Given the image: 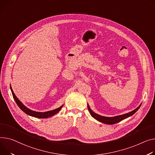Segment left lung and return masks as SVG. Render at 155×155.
I'll use <instances>...</instances> for the list:
<instances>
[{"mask_svg": "<svg viewBox=\"0 0 155 155\" xmlns=\"http://www.w3.org/2000/svg\"><path fill=\"white\" fill-rule=\"evenodd\" d=\"M141 105L137 108L135 110H134L133 111L129 112L128 113H126V114L124 115H119V116H117V117H103L101 115H99L97 113H94L93 111L89 107V106L88 105V109L91 115L92 116V117H94L95 119H96L97 120L101 122V123H105V124H108V125H113V124H115V123H118L121 121H122L123 120H124L131 115H133L134 113H135L140 107Z\"/></svg>", "mask_w": 155, "mask_h": 155, "instance_id": "1", "label": "left lung"}]
</instances>
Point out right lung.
Wrapping results in <instances>:
<instances>
[{
  "label": "right lung",
  "mask_w": 155,
  "mask_h": 155,
  "mask_svg": "<svg viewBox=\"0 0 155 155\" xmlns=\"http://www.w3.org/2000/svg\"><path fill=\"white\" fill-rule=\"evenodd\" d=\"M10 89H11V91H12V95H13V97L16 102V104H17V105L18 106V107L21 109L24 112H25L26 114L28 115H30L32 117H35V118H48V117H50L51 116H53L54 115H55L56 113H57L60 110L61 108H62L63 105L61 106L60 107L57 108V109H55V110H51V111H45V112H37V111H32L31 110L28 108H27L26 107H25L21 102L20 101V100L16 97V96L15 95L14 93L11 88V87H10Z\"/></svg>",
  "instance_id": "1"
}]
</instances>
